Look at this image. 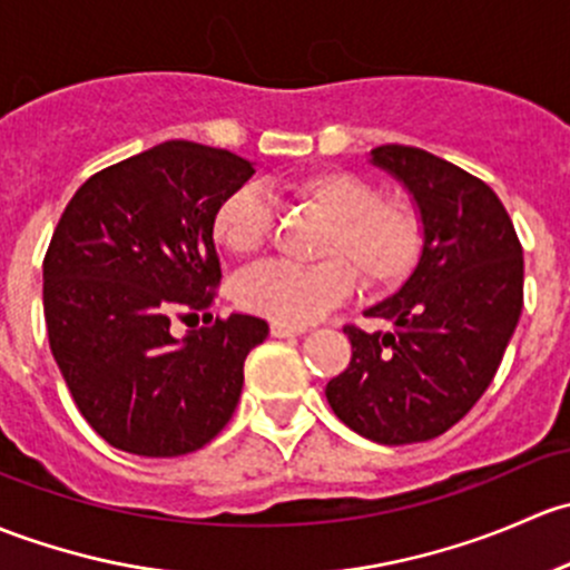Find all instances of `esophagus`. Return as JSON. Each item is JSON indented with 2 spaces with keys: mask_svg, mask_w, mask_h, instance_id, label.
<instances>
[{
  "mask_svg": "<svg viewBox=\"0 0 570 570\" xmlns=\"http://www.w3.org/2000/svg\"><path fill=\"white\" fill-rule=\"evenodd\" d=\"M304 332H307L304 326H287V324H277V321L272 324L274 337H298V334H304Z\"/></svg>",
  "mask_w": 570,
  "mask_h": 570,
  "instance_id": "34e87169",
  "label": "esophagus"
}]
</instances>
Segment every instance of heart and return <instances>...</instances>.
<instances>
[{
  "label": "heart",
  "mask_w": 570,
  "mask_h": 570,
  "mask_svg": "<svg viewBox=\"0 0 570 570\" xmlns=\"http://www.w3.org/2000/svg\"><path fill=\"white\" fill-rule=\"evenodd\" d=\"M287 195L326 222L313 268L263 263L236 279L244 309L287 326H307L354 293L356 277L371 291H392L414 272L422 252V219L412 203L381 197L379 186L345 169H318L287 184ZM274 216L252 186L230 191L210 219V236L225 252H261Z\"/></svg>",
  "instance_id": "1"
}]
</instances>
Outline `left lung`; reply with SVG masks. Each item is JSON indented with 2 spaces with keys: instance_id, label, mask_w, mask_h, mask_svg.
Segmentation results:
<instances>
[{
  "instance_id": "left-lung-1",
  "label": "left lung",
  "mask_w": 570,
  "mask_h": 570,
  "mask_svg": "<svg viewBox=\"0 0 570 570\" xmlns=\"http://www.w3.org/2000/svg\"><path fill=\"white\" fill-rule=\"evenodd\" d=\"M422 219V252L395 296L365 309L390 332L345 326L351 362L326 384L332 412L379 444L428 442L453 428L494 381L524 307V257L500 197L455 164L381 145Z\"/></svg>"
}]
</instances>
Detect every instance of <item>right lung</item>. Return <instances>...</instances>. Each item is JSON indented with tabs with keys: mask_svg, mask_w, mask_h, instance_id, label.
I'll use <instances>...</instances> for the list:
<instances>
[{
	"mask_svg": "<svg viewBox=\"0 0 570 570\" xmlns=\"http://www.w3.org/2000/svg\"><path fill=\"white\" fill-rule=\"evenodd\" d=\"M255 175L246 158L173 139L101 169L62 210L43 257L49 345L70 395L111 448L175 459L230 422L244 360L268 334L255 315L173 337L222 279L210 219Z\"/></svg>",
	"mask_w": 570,
	"mask_h": 570,
	"instance_id": "obj_1",
	"label": "right lung"
}]
</instances>
